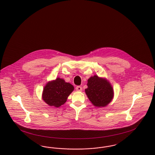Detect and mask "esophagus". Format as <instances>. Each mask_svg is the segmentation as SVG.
<instances>
[{
  "label": "esophagus",
  "instance_id": "obj_1",
  "mask_svg": "<svg viewBox=\"0 0 155 155\" xmlns=\"http://www.w3.org/2000/svg\"><path fill=\"white\" fill-rule=\"evenodd\" d=\"M75 89H76V90L78 91H82V87H80V86H77V87H76Z\"/></svg>",
  "mask_w": 155,
  "mask_h": 155
}]
</instances>
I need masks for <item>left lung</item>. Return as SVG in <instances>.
Returning a JSON list of instances; mask_svg holds the SVG:
<instances>
[{
	"mask_svg": "<svg viewBox=\"0 0 155 155\" xmlns=\"http://www.w3.org/2000/svg\"><path fill=\"white\" fill-rule=\"evenodd\" d=\"M87 85L85 93L93 105L99 107H105L112 99L113 89L107 80L94 75L88 79Z\"/></svg>",
	"mask_w": 155,
	"mask_h": 155,
	"instance_id": "obj_1",
	"label": "left lung"
}]
</instances>
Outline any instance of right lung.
I'll list each match as a JSON object with an SVG mask.
<instances>
[{"label": "right lung", "mask_w": 155, "mask_h": 155, "mask_svg": "<svg viewBox=\"0 0 155 155\" xmlns=\"http://www.w3.org/2000/svg\"><path fill=\"white\" fill-rule=\"evenodd\" d=\"M73 90L74 87L71 84L58 78L44 87L43 99L50 106L59 107L65 103Z\"/></svg>", "instance_id": "add662e5"}]
</instances>
